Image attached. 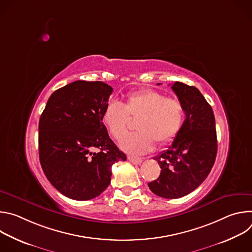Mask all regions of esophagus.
Segmentation results:
<instances>
[{
    "label": "esophagus",
    "mask_w": 252,
    "mask_h": 252,
    "mask_svg": "<svg viewBox=\"0 0 252 252\" xmlns=\"http://www.w3.org/2000/svg\"><path fill=\"white\" fill-rule=\"evenodd\" d=\"M127 159H128L130 162H132L133 164H139V163H141V161H142V159H141L140 158L131 157V156H128V157H127Z\"/></svg>",
    "instance_id": "obj_1"
}]
</instances>
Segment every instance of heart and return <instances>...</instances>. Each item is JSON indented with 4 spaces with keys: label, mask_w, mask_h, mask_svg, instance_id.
Instances as JSON below:
<instances>
[{
    "label": "heart",
    "mask_w": 252,
    "mask_h": 252,
    "mask_svg": "<svg viewBox=\"0 0 252 252\" xmlns=\"http://www.w3.org/2000/svg\"><path fill=\"white\" fill-rule=\"evenodd\" d=\"M129 117L138 119L137 133L122 141V149L129 154L141 155L158 146L171 142L181 130L185 110L177 99L166 97L155 90H141L126 95L124 105L116 100L107 102L101 122L109 133L122 140L129 129Z\"/></svg>",
    "instance_id": "obj_1"
}]
</instances>
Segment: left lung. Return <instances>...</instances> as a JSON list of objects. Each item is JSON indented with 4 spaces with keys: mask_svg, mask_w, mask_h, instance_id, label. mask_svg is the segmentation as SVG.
<instances>
[{
    "mask_svg": "<svg viewBox=\"0 0 252 252\" xmlns=\"http://www.w3.org/2000/svg\"><path fill=\"white\" fill-rule=\"evenodd\" d=\"M171 89L184 106L186 120L168 149L154 158L161 170L149 188L163 198L183 197L197 189L218 154L215 119L209 103L195 87L176 82Z\"/></svg>",
    "mask_w": 252,
    "mask_h": 252,
    "instance_id": "left-lung-1",
    "label": "left lung"
}]
</instances>
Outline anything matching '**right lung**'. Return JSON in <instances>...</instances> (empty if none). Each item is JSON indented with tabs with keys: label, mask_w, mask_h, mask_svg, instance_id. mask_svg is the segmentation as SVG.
<instances>
[{
	"label": "right lung",
	"mask_w": 252,
	"mask_h": 252,
	"mask_svg": "<svg viewBox=\"0 0 252 252\" xmlns=\"http://www.w3.org/2000/svg\"><path fill=\"white\" fill-rule=\"evenodd\" d=\"M112 93L102 82L76 81L52 94L40 118L42 168L52 186L71 199L98 196L111 183L113 164L126 159L101 122Z\"/></svg>",
	"instance_id": "add662e5"
}]
</instances>
